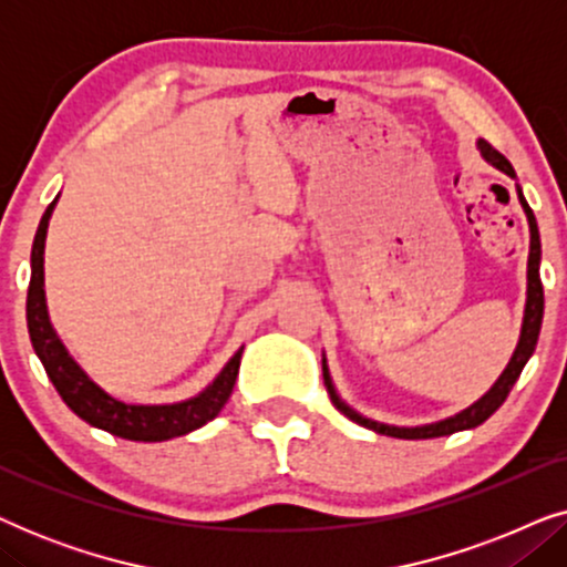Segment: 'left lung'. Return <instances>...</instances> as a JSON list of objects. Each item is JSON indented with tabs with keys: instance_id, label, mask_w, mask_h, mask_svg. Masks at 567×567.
<instances>
[{
	"instance_id": "8db88e82",
	"label": "left lung",
	"mask_w": 567,
	"mask_h": 567,
	"mask_svg": "<svg viewBox=\"0 0 567 567\" xmlns=\"http://www.w3.org/2000/svg\"><path fill=\"white\" fill-rule=\"evenodd\" d=\"M480 152H483V157L491 162L493 167H498L501 173H506L508 177H516L514 167H511V162L503 157L498 150H493L491 144L483 142L480 138L477 142ZM518 190V200H522L524 206V214L526 219H529V235H532V243H529V270H526V309H524V324H522V338H518V346L514 355H511L506 371H503L498 382L491 386V392L483 394L475 405H470L467 410H462V413H456L454 417H446V421H439V423H431V425H417V429H398V425H386V423H377V421H369V417H363L355 413L353 408H348L343 400L338 398L336 386L330 382V371L324 367L322 361V377H324V384H328V392H330V400L332 405H336L340 413L346 417H351L353 423L363 425V429H371L377 433H382V436H394V439H436V436H449V433H456V431H467V429H475V425L485 423L487 417H491L495 410H498L503 402H506L511 386L516 384L518 374H522V369L526 367V361H529V355L534 353V348H537V338H539V328H542V315H545V289H542V278H539V260H542V245H539V229H537V219H534V212L526 204L522 188Z\"/></svg>"
}]
</instances>
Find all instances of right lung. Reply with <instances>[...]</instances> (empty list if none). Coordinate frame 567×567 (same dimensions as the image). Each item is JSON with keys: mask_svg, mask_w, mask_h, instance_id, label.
<instances>
[{"mask_svg": "<svg viewBox=\"0 0 567 567\" xmlns=\"http://www.w3.org/2000/svg\"><path fill=\"white\" fill-rule=\"evenodd\" d=\"M53 206H56V200L45 208L33 239L25 312L30 343H33L38 359H41L45 374H49L53 386H56L61 400L84 423L128 441H167L175 436H185V433L214 421L221 413V408L227 405L231 386L237 382L243 348L231 355L227 367L221 369V374L214 379V384H208L198 398L175 402V405H128V402L115 400L105 390H100L80 369V363L69 355L64 343L56 336V330L51 328L43 291V247Z\"/></svg>", "mask_w": 567, "mask_h": 567, "instance_id": "1", "label": "right lung"}]
</instances>
